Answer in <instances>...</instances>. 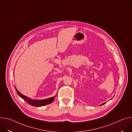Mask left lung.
<instances>
[{
    "label": "left lung",
    "mask_w": 132,
    "mask_h": 132,
    "mask_svg": "<svg viewBox=\"0 0 132 132\" xmlns=\"http://www.w3.org/2000/svg\"><path fill=\"white\" fill-rule=\"evenodd\" d=\"M105 103H106V102H105V103H102V104H101V105H103V104H105Z\"/></svg>",
    "instance_id": "left-lung-1"
}]
</instances>
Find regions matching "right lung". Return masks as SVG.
Here are the masks:
<instances>
[{"label":"right lung","mask_w":132,"mask_h":132,"mask_svg":"<svg viewBox=\"0 0 132 132\" xmlns=\"http://www.w3.org/2000/svg\"><path fill=\"white\" fill-rule=\"evenodd\" d=\"M15 89L18 93V95L19 96V97H20L22 99H23L26 102H27L31 105H32L34 106L39 107V106H42L48 104L50 103H51L55 99V97H53L49 98L46 99H43V100H32L29 98L27 97V96H25L23 95H22V93H21L16 89L15 87Z\"/></svg>","instance_id":"add662e5"}]
</instances>
